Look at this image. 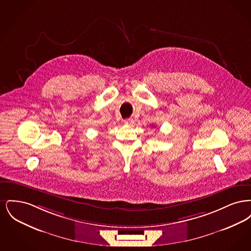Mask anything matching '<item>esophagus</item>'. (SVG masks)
Listing matches in <instances>:
<instances>
[{
    "label": "esophagus",
    "instance_id": "obj_1",
    "mask_svg": "<svg viewBox=\"0 0 251 251\" xmlns=\"http://www.w3.org/2000/svg\"><path fill=\"white\" fill-rule=\"evenodd\" d=\"M133 120L132 119H127V120H124V123L125 124H127V125H131V124H133Z\"/></svg>",
    "mask_w": 251,
    "mask_h": 251
}]
</instances>
